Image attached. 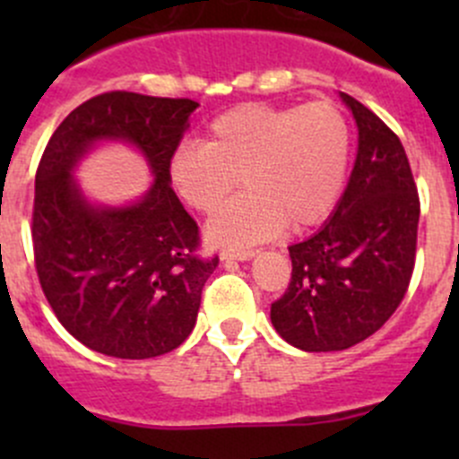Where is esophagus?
Wrapping results in <instances>:
<instances>
[{
  "instance_id": "esophagus-1",
  "label": "esophagus",
  "mask_w": 459,
  "mask_h": 459,
  "mask_svg": "<svg viewBox=\"0 0 459 459\" xmlns=\"http://www.w3.org/2000/svg\"><path fill=\"white\" fill-rule=\"evenodd\" d=\"M253 255H255V251H251V248H224V251L220 253L221 259H239V262L251 259Z\"/></svg>"
}]
</instances>
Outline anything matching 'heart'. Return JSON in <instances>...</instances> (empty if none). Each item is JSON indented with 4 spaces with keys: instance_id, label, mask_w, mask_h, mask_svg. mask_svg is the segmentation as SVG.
<instances>
[{
    "instance_id": "obj_1",
    "label": "heart",
    "mask_w": 459,
    "mask_h": 459,
    "mask_svg": "<svg viewBox=\"0 0 459 459\" xmlns=\"http://www.w3.org/2000/svg\"><path fill=\"white\" fill-rule=\"evenodd\" d=\"M353 135L331 101L307 106L242 104L208 126L202 143H182L169 175L182 200L212 215L235 188H247L208 224L220 244H255L286 224L307 230L335 211L351 169Z\"/></svg>"
}]
</instances>
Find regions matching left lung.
I'll list each match as a JSON object with an SVG mask.
<instances>
[{
	"label": "left lung",
	"instance_id": "8db88e82",
	"mask_svg": "<svg viewBox=\"0 0 459 459\" xmlns=\"http://www.w3.org/2000/svg\"><path fill=\"white\" fill-rule=\"evenodd\" d=\"M358 160L331 220L289 247V289L271 304L275 331L308 353L344 351L388 322L409 290L420 195L400 137L355 97Z\"/></svg>",
	"mask_w": 459,
	"mask_h": 459
}]
</instances>
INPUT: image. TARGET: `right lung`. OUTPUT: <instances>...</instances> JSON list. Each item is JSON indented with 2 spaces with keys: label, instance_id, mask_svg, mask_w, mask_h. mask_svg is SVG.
Masks as SVG:
<instances>
[{
  "label": "right lung",
  "instance_id": "1",
  "mask_svg": "<svg viewBox=\"0 0 459 459\" xmlns=\"http://www.w3.org/2000/svg\"><path fill=\"white\" fill-rule=\"evenodd\" d=\"M197 106L188 97L101 92L46 143L30 229L37 277L62 326L97 353L157 358L195 326L220 259L200 255V229L170 188L169 161ZM97 139H126L147 155L156 184L133 207L92 209L72 182V166Z\"/></svg>",
  "mask_w": 459,
  "mask_h": 459
}]
</instances>
